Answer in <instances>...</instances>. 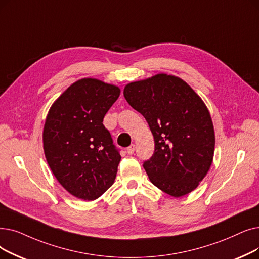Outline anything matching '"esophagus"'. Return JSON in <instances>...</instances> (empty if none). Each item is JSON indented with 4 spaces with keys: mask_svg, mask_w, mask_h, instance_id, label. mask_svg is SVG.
Segmentation results:
<instances>
[{
    "mask_svg": "<svg viewBox=\"0 0 259 259\" xmlns=\"http://www.w3.org/2000/svg\"><path fill=\"white\" fill-rule=\"evenodd\" d=\"M134 150H136V145L134 144H131L129 147L127 148V153L128 154H133L134 153Z\"/></svg>",
    "mask_w": 259,
    "mask_h": 259,
    "instance_id": "1",
    "label": "esophagus"
}]
</instances>
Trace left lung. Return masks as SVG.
<instances>
[{"mask_svg": "<svg viewBox=\"0 0 259 259\" xmlns=\"http://www.w3.org/2000/svg\"><path fill=\"white\" fill-rule=\"evenodd\" d=\"M128 104L147 120L154 153L144 163L153 185L179 198L207 175L215 151V130L202 98L175 75L156 74L123 89Z\"/></svg>", "mask_w": 259, "mask_h": 259, "instance_id": "obj_1", "label": "left lung"}]
</instances>
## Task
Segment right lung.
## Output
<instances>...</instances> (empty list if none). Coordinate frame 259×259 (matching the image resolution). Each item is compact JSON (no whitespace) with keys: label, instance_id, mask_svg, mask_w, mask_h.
<instances>
[{"label":"right lung","instance_id":"obj_1","mask_svg":"<svg viewBox=\"0 0 259 259\" xmlns=\"http://www.w3.org/2000/svg\"><path fill=\"white\" fill-rule=\"evenodd\" d=\"M120 89L96 78H81L55 100L42 133L46 159L57 181L72 196L92 201L114 183L121 159L103 120Z\"/></svg>","mask_w":259,"mask_h":259}]
</instances>
